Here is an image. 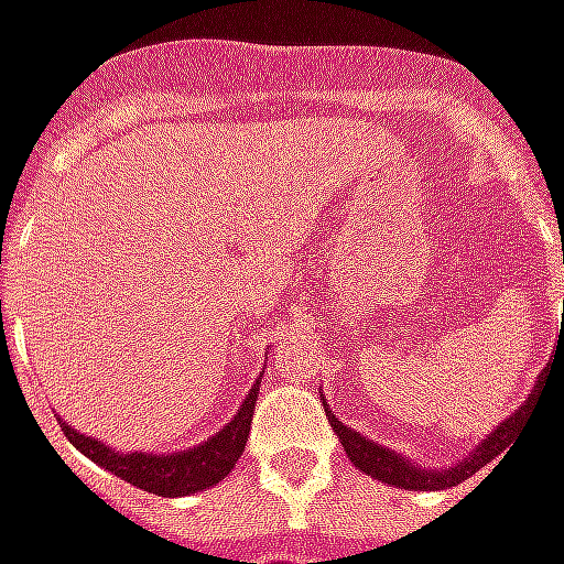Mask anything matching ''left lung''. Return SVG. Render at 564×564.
Returning <instances> with one entry per match:
<instances>
[{"label": "left lung", "instance_id": "left-lung-1", "mask_svg": "<svg viewBox=\"0 0 564 564\" xmlns=\"http://www.w3.org/2000/svg\"><path fill=\"white\" fill-rule=\"evenodd\" d=\"M541 387H544V371H541V378H538V383H534L529 402L522 404L517 414L508 416L505 423L498 425L496 432L486 437V441H480V444L474 447V453L468 456V459L456 462V465H453V468H447V471H425L423 465H414V462H408L404 456H399V453L380 447V444L368 441V437H362L359 432H354V429H347V425H344L338 416L332 414L329 408H326V416H329L332 429L338 432L344 449H347V456H350V462H354L359 471L371 474V477H375V480H380V484L399 486V489H414V492L420 489V492H432V489L459 486L462 480H468L474 471H480L486 462H492L496 456H501V453L508 449L513 432H520L522 423L532 416L534 399L541 395Z\"/></svg>", "mask_w": 564, "mask_h": 564}]
</instances>
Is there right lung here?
<instances>
[{
	"label": "right lung",
	"mask_w": 564,
	"mask_h": 564,
	"mask_svg": "<svg viewBox=\"0 0 564 564\" xmlns=\"http://www.w3.org/2000/svg\"><path fill=\"white\" fill-rule=\"evenodd\" d=\"M259 380H262V375L250 387L245 404L232 416V423H226L205 444L184 449V453H169V456L139 453V449L135 453H115V449L105 447L102 441L80 435L78 429H72L63 420H59V429L66 432L72 447H78L87 459L99 462L102 468L117 474L120 480L139 486L144 492H153V496H189V492H198V489H208V486L220 484L223 477L235 468V462L241 459L247 435H250L253 408H257Z\"/></svg>",
	"instance_id": "obj_1"
}]
</instances>
